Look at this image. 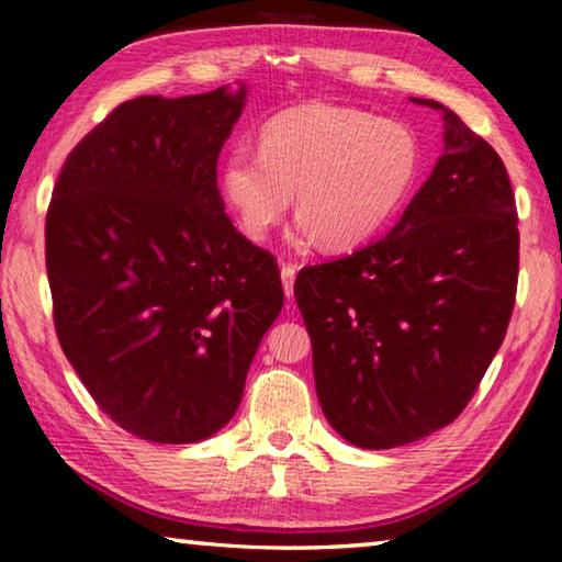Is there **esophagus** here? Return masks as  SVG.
I'll use <instances>...</instances> for the list:
<instances>
[{
  "label": "esophagus",
  "instance_id": "34e87169",
  "mask_svg": "<svg viewBox=\"0 0 562 562\" xmlns=\"http://www.w3.org/2000/svg\"><path fill=\"white\" fill-rule=\"evenodd\" d=\"M282 288H284V294H288V300L294 297V274H297V268L294 265H282Z\"/></svg>",
  "mask_w": 562,
  "mask_h": 562
}]
</instances>
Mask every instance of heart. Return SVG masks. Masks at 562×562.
Here are the masks:
<instances>
[{"label": "heart", "mask_w": 562, "mask_h": 562, "mask_svg": "<svg viewBox=\"0 0 562 562\" xmlns=\"http://www.w3.org/2000/svg\"><path fill=\"white\" fill-rule=\"evenodd\" d=\"M422 173V146L402 121L312 101L274 113L260 154L237 146L223 164V195L243 231L265 240L294 193L297 240L351 250L394 221Z\"/></svg>", "instance_id": "1"}]
</instances>
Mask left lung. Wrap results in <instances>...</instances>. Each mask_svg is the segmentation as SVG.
Listing matches in <instances>:
<instances>
[{"label": "left lung", "instance_id": "8db88e82", "mask_svg": "<svg viewBox=\"0 0 562 562\" xmlns=\"http://www.w3.org/2000/svg\"><path fill=\"white\" fill-rule=\"evenodd\" d=\"M443 156L389 235L310 265L294 300L322 412L359 449H394L459 416L516 304L518 211L501 156L439 101Z\"/></svg>", "mask_w": 562, "mask_h": 562}]
</instances>
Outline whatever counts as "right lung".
Wrapping results in <instances>:
<instances>
[{
    "instance_id": "1",
    "label": "right lung",
    "mask_w": 562,
    "mask_h": 562,
    "mask_svg": "<svg viewBox=\"0 0 562 562\" xmlns=\"http://www.w3.org/2000/svg\"><path fill=\"white\" fill-rule=\"evenodd\" d=\"M245 83L121 103L64 160L46 274L66 359L121 429L195 443L231 422L282 310L278 262L235 231L217 156Z\"/></svg>"
}]
</instances>
